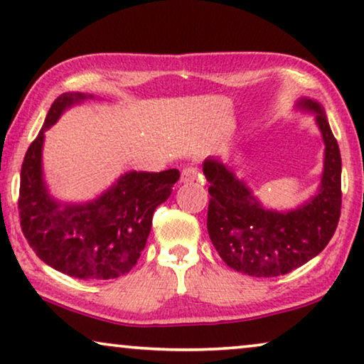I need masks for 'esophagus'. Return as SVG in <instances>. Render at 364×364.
<instances>
[{"mask_svg":"<svg viewBox=\"0 0 364 364\" xmlns=\"http://www.w3.org/2000/svg\"><path fill=\"white\" fill-rule=\"evenodd\" d=\"M201 178V173H199L198 168L188 166L181 171V183H193Z\"/></svg>","mask_w":364,"mask_h":364,"instance_id":"1","label":"esophagus"}]
</instances>
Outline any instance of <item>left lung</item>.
I'll return each mask as SVG.
<instances>
[{
    "label": "left lung",
    "instance_id": "8db88e82",
    "mask_svg": "<svg viewBox=\"0 0 364 364\" xmlns=\"http://www.w3.org/2000/svg\"><path fill=\"white\" fill-rule=\"evenodd\" d=\"M296 109L315 115L323 138V173L318 189L295 209L265 208L234 168L209 156L208 232L229 267L252 277H277L299 269L333 237L341 209V155L321 104L301 97Z\"/></svg>",
    "mask_w": 364,
    "mask_h": 364
}]
</instances>
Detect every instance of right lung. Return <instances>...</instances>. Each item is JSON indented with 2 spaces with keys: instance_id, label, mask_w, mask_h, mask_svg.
Returning a JSON list of instances; mask_svg holds the SVG:
<instances>
[{
  "instance_id": "add662e5",
  "label": "right lung",
  "mask_w": 364,
  "mask_h": 364,
  "mask_svg": "<svg viewBox=\"0 0 364 364\" xmlns=\"http://www.w3.org/2000/svg\"><path fill=\"white\" fill-rule=\"evenodd\" d=\"M94 95H59L31 143L21 166L19 219L36 255L65 275L109 280L129 274L145 249L155 209L165 203L180 171H129L87 203H63L49 193L43 173L44 133L70 107Z\"/></svg>"
}]
</instances>
